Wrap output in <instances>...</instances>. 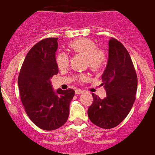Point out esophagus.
<instances>
[{
  "mask_svg": "<svg viewBox=\"0 0 155 155\" xmlns=\"http://www.w3.org/2000/svg\"><path fill=\"white\" fill-rule=\"evenodd\" d=\"M75 94H84V92L81 90H75Z\"/></svg>",
  "mask_w": 155,
  "mask_h": 155,
  "instance_id": "obj_1",
  "label": "esophagus"
}]
</instances>
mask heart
I'll return each mask as SVG.
<instances>
[{
	"mask_svg": "<svg viewBox=\"0 0 155 155\" xmlns=\"http://www.w3.org/2000/svg\"><path fill=\"white\" fill-rule=\"evenodd\" d=\"M72 51L81 54L85 56L87 64L90 69L97 70L105 64L106 55L102 49L97 48V44L94 41L85 38H81L74 40L70 44ZM70 57L65 52L58 53L56 57V63L59 69H65L69 65ZM76 78L81 82L87 81L89 75L86 74H78Z\"/></svg>",
	"mask_w": 155,
	"mask_h": 155,
	"instance_id": "obj_1",
	"label": "heart"
}]
</instances>
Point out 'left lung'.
Segmentation results:
<instances>
[{"mask_svg": "<svg viewBox=\"0 0 155 155\" xmlns=\"http://www.w3.org/2000/svg\"><path fill=\"white\" fill-rule=\"evenodd\" d=\"M106 97L101 99L93 94L88 109L91 122L103 129L117 127L127 117L135 101L138 78L127 49L117 39L109 41V57L101 75Z\"/></svg>", "mask_w": 155, "mask_h": 155, "instance_id": "obj_1", "label": "left lung"}]
</instances>
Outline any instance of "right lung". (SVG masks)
<instances>
[{"label":"right lung","instance_id":"add662e5","mask_svg":"<svg viewBox=\"0 0 155 155\" xmlns=\"http://www.w3.org/2000/svg\"><path fill=\"white\" fill-rule=\"evenodd\" d=\"M58 38L43 39L28 51L18 76L21 100L30 120L39 128L54 130L65 124L74 90L54 91L50 79L58 74Z\"/></svg>","mask_w":155,"mask_h":155}]
</instances>
